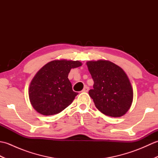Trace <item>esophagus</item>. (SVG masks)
I'll use <instances>...</instances> for the list:
<instances>
[{
	"instance_id": "esophagus-1",
	"label": "esophagus",
	"mask_w": 158,
	"mask_h": 158,
	"mask_svg": "<svg viewBox=\"0 0 158 158\" xmlns=\"http://www.w3.org/2000/svg\"><path fill=\"white\" fill-rule=\"evenodd\" d=\"M88 91H89V88H88V87L85 86V87H84V88L83 89L82 92H88Z\"/></svg>"
}]
</instances>
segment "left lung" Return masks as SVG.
Listing matches in <instances>:
<instances>
[{
  "instance_id": "8db88e82",
  "label": "left lung",
  "mask_w": 158,
  "mask_h": 158,
  "mask_svg": "<svg viewBox=\"0 0 158 158\" xmlns=\"http://www.w3.org/2000/svg\"><path fill=\"white\" fill-rule=\"evenodd\" d=\"M94 80L89 95L100 112L113 117L127 112L133 100V89L125 71L109 60L86 62Z\"/></svg>"
}]
</instances>
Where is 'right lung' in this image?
I'll use <instances>...</instances> for the list:
<instances>
[{
	"instance_id": "1",
	"label": "right lung",
	"mask_w": 158,
	"mask_h": 158,
	"mask_svg": "<svg viewBox=\"0 0 158 158\" xmlns=\"http://www.w3.org/2000/svg\"><path fill=\"white\" fill-rule=\"evenodd\" d=\"M81 65L78 60H55L43 66L28 88L30 102L35 110L43 115H52L69 106L78 94L72 89L69 73L71 69Z\"/></svg>"
}]
</instances>
